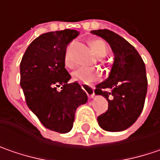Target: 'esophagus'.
Returning a JSON list of instances; mask_svg holds the SVG:
<instances>
[{
  "label": "esophagus",
  "instance_id": "obj_1",
  "mask_svg": "<svg viewBox=\"0 0 160 160\" xmlns=\"http://www.w3.org/2000/svg\"><path fill=\"white\" fill-rule=\"evenodd\" d=\"M81 88L87 93L88 97L89 98H94V96H95V93H94V89L91 87H89V86H87V85H81Z\"/></svg>",
  "mask_w": 160,
  "mask_h": 160
}]
</instances>
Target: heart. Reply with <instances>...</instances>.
<instances>
[{"mask_svg":"<svg viewBox=\"0 0 160 160\" xmlns=\"http://www.w3.org/2000/svg\"><path fill=\"white\" fill-rule=\"evenodd\" d=\"M90 46L93 50L94 54L98 58H104L107 53H108V46L106 43L100 40V39H96L90 42ZM64 62L67 66H72V62L70 60L68 52L65 53L64 57ZM72 80L75 81H78L83 85H91L92 83L98 81L100 79V74L98 71L90 69V68H86V67H80L73 71L72 73Z\"/></svg>","mask_w":160,"mask_h":160,"instance_id":"b5f03b06","label":"heart"}]
</instances>
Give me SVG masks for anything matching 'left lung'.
<instances>
[{
	"label": "left lung",
	"mask_w": 160,
	"mask_h": 160,
	"mask_svg": "<svg viewBox=\"0 0 160 160\" xmlns=\"http://www.w3.org/2000/svg\"><path fill=\"white\" fill-rule=\"evenodd\" d=\"M108 42L114 52L108 78L96 86L95 94L108 101V110L98 117L101 128L121 132L132 126L140 116L147 94L146 69L136 49L119 35L108 29L92 30Z\"/></svg>",
	"instance_id": "left-lung-1"
}]
</instances>
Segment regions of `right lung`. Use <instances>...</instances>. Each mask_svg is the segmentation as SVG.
Segmentation results:
<instances>
[{
  "mask_svg": "<svg viewBox=\"0 0 160 160\" xmlns=\"http://www.w3.org/2000/svg\"><path fill=\"white\" fill-rule=\"evenodd\" d=\"M79 35L74 29L40 35L27 48L19 67L28 108L45 128L60 133L72 129L76 109L88 101L77 81L68 83L72 77L65 69L67 45Z\"/></svg>",
  "mask_w": 160,
  "mask_h": 160,
  "instance_id": "right-lung-1",
  "label": "right lung"
}]
</instances>
